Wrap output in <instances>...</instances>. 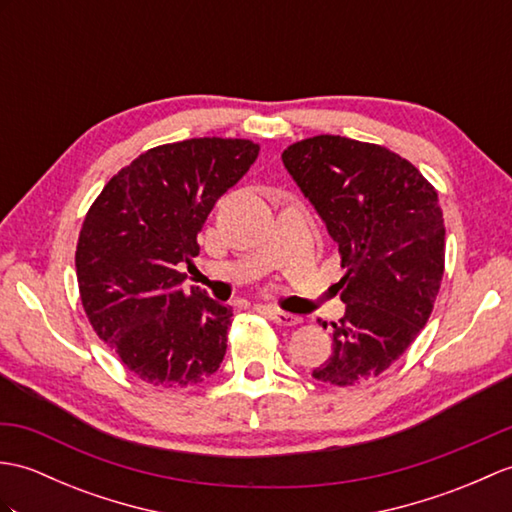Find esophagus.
<instances>
[{"instance_id":"1","label":"esophagus","mask_w":512,"mask_h":512,"mask_svg":"<svg viewBox=\"0 0 512 512\" xmlns=\"http://www.w3.org/2000/svg\"><path fill=\"white\" fill-rule=\"evenodd\" d=\"M268 316L275 320L277 325H283V327H292V325H299L301 323V316L281 312V310H277V307H268Z\"/></svg>"}]
</instances>
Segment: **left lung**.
<instances>
[{"instance_id":"1","label":"left lung","mask_w":512,"mask_h":512,"mask_svg":"<svg viewBox=\"0 0 512 512\" xmlns=\"http://www.w3.org/2000/svg\"><path fill=\"white\" fill-rule=\"evenodd\" d=\"M281 161L347 268L338 283L347 312L331 323L334 351L314 377L360 384L384 373L432 314L445 270L438 194L399 154L340 135L303 139Z\"/></svg>"}]
</instances>
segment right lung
Here are the masks:
<instances>
[{"mask_svg":"<svg viewBox=\"0 0 512 512\" xmlns=\"http://www.w3.org/2000/svg\"><path fill=\"white\" fill-rule=\"evenodd\" d=\"M248 139L198 137L152 148L93 202L76 248L89 323L130 373L154 386L200 384L227 353L233 307L192 285L183 264L222 194L251 170Z\"/></svg>","mask_w":512,"mask_h":512,"instance_id":"add662e5","label":"right lung"}]
</instances>
